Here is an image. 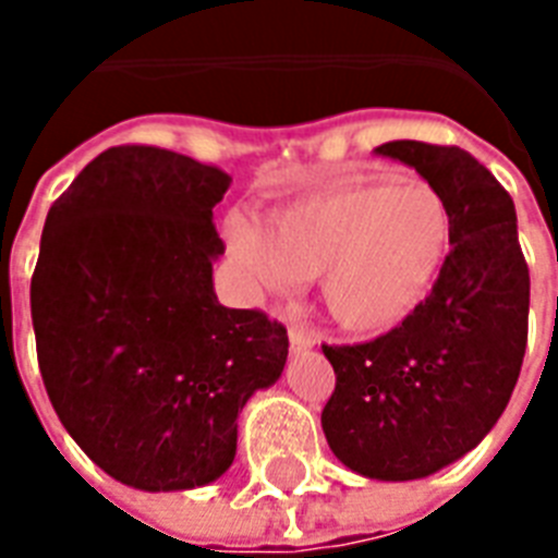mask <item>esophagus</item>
<instances>
[{"label": "esophagus", "mask_w": 558, "mask_h": 558, "mask_svg": "<svg viewBox=\"0 0 558 558\" xmlns=\"http://www.w3.org/2000/svg\"><path fill=\"white\" fill-rule=\"evenodd\" d=\"M315 341H318V336L310 327H304V324H292L289 327V348L295 350V353L315 348Z\"/></svg>", "instance_id": "obj_1"}]
</instances>
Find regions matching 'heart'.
<instances>
[{"label":"heart","mask_w":558,"mask_h":558,"mask_svg":"<svg viewBox=\"0 0 558 558\" xmlns=\"http://www.w3.org/2000/svg\"><path fill=\"white\" fill-rule=\"evenodd\" d=\"M451 208L428 182L353 177L252 219H228V243L263 289L318 278L332 322L385 332L420 310L449 260Z\"/></svg>","instance_id":"heart-1"}]
</instances>
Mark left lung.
<instances>
[{
  "label": "left lung",
  "instance_id": "left-lung-1",
  "mask_svg": "<svg viewBox=\"0 0 558 558\" xmlns=\"http://www.w3.org/2000/svg\"><path fill=\"white\" fill-rule=\"evenodd\" d=\"M376 153L446 196L454 236L411 318L365 344H324L336 390L322 428L359 475L416 481L475 449L510 402L527 348L530 271L510 193L475 156L425 142Z\"/></svg>",
  "mask_w": 558,
  "mask_h": 558
}]
</instances>
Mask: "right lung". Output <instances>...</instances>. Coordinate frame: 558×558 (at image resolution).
Wrapping results in <instances>:
<instances>
[{
    "instance_id": "1",
    "label": "right lung",
    "mask_w": 558,
    "mask_h": 558,
    "mask_svg": "<svg viewBox=\"0 0 558 558\" xmlns=\"http://www.w3.org/2000/svg\"><path fill=\"white\" fill-rule=\"evenodd\" d=\"M231 177L121 144L54 199L31 278L43 385L72 440L147 493L217 481L236 414L289 356L287 327L214 292V205Z\"/></svg>"
}]
</instances>
